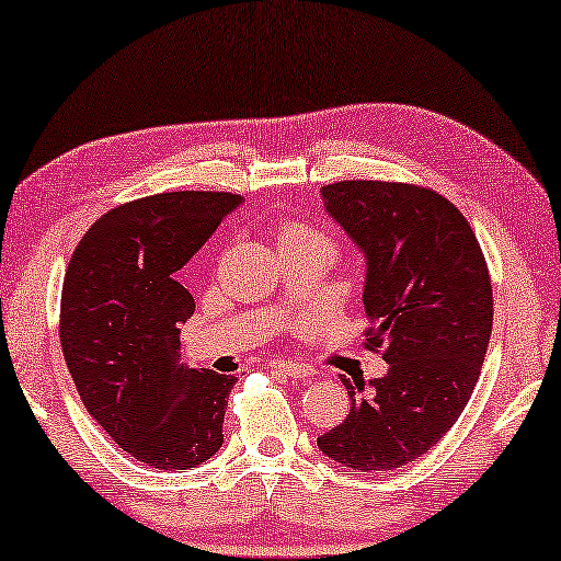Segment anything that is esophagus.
<instances>
[{"label":"esophagus","instance_id":"obj_1","mask_svg":"<svg viewBox=\"0 0 561 561\" xmlns=\"http://www.w3.org/2000/svg\"><path fill=\"white\" fill-rule=\"evenodd\" d=\"M270 368L274 370V374H284V376H291V378L312 376V368L307 366V363H295V360H272Z\"/></svg>","mask_w":561,"mask_h":561}]
</instances>
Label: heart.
<instances>
[{
  "label": "heart",
  "mask_w": 561,
  "mask_h": 561,
  "mask_svg": "<svg viewBox=\"0 0 561 561\" xmlns=\"http://www.w3.org/2000/svg\"><path fill=\"white\" fill-rule=\"evenodd\" d=\"M318 231H312V228H307L302 224H289L282 228L279 233V243H289V241H305V239H318Z\"/></svg>",
  "instance_id": "1"
}]
</instances>
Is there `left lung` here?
<instances>
[{"label":"left lung","mask_w":561,"mask_h":561,"mask_svg":"<svg viewBox=\"0 0 561 561\" xmlns=\"http://www.w3.org/2000/svg\"><path fill=\"white\" fill-rule=\"evenodd\" d=\"M325 213L366 256V345L389 370L348 381L351 412L318 437L356 472L414 462L462 414L493 330L485 256L460 210L435 191L345 180L320 191Z\"/></svg>","instance_id":"obj_1"}]
</instances>
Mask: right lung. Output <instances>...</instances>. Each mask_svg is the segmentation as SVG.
Wrapping results in <instances>:
<instances>
[{
    "label": "right lung",
    "mask_w": 561,
    "mask_h": 561,
    "mask_svg": "<svg viewBox=\"0 0 561 561\" xmlns=\"http://www.w3.org/2000/svg\"><path fill=\"white\" fill-rule=\"evenodd\" d=\"M239 205L241 195L198 191L124 203L70 256L60 299L68 370L106 435L152 468H198L224 445L239 378L180 360V325L195 302L178 272Z\"/></svg>",
    "instance_id": "obj_1"
}]
</instances>
